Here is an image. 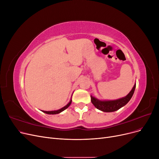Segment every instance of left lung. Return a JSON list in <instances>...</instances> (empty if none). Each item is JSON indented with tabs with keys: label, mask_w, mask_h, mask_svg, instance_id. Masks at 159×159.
<instances>
[{
	"label": "left lung",
	"mask_w": 159,
	"mask_h": 159,
	"mask_svg": "<svg viewBox=\"0 0 159 159\" xmlns=\"http://www.w3.org/2000/svg\"><path fill=\"white\" fill-rule=\"evenodd\" d=\"M136 84L134 85L131 91L128 93L125 97L120 98L116 100H109L102 101L91 95V102L93 104L94 106L99 110L102 111L103 112H113L125 106L131 99L135 89Z\"/></svg>",
	"instance_id": "8db88e82"
}]
</instances>
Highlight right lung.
I'll return each instance as SVG.
<instances>
[{
    "label": "right lung",
    "mask_w": 159,
    "mask_h": 159,
    "mask_svg": "<svg viewBox=\"0 0 159 159\" xmlns=\"http://www.w3.org/2000/svg\"><path fill=\"white\" fill-rule=\"evenodd\" d=\"M71 103V99H70V102H69L68 104H67V105H66V106H64V107H62V108H61V109H58V110H56V111H42V112H44V113H47V114H50V115H54V114L60 113L62 112V111H64L65 109H66L67 108H68V107L70 106V105Z\"/></svg>",
    "instance_id": "obj_1"
}]
</instances>
